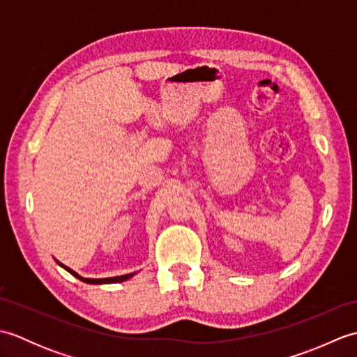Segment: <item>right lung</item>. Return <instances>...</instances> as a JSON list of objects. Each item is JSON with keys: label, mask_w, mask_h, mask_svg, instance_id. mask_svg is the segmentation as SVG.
<instances>
[{"label": "right lung", "mask_w": 357, "mask_h": 357, "mask_svg": "<svg viewBox=\"0 0 357 357\" xmlns=\"http://www.w3.org/2000/svg\"><path fill=\"white\" fill-rule=\"evenodd\" d=\"M58 262V265H61L63 268H66L67 271L70 273V275H73L75 278H78L79 280H82V282H87V284H115V282H123V280H127V279H130L132 276H135L136 273H128V275H123V276H115V278H102V279H90V278H82V276H79L77 271H73L72 268H69V267H66L64 264H61L59 261H56Z\"/></svg>", "instance_id": "1"}]
</instances>
